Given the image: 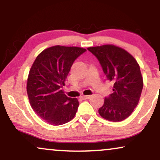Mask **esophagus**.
Returning <instances> with one entry per match:
<instances>
[{"mask_svg": "<svg viewBox=\"0 0 160 160\" xmlns=\"http://www.w3.org/2000/svg\"><path fill=\"white\" fill-rule=\"evenodd\" d=\"M91 97V95H81L80 98H81L82 100H86V99H89Z\"/></svg>", "mask_w": 160, "mask_h": 160, "instance_id": "34e87169", "label": "esophagus"}]
</instances>
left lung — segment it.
<instances>
[{"label":"left lung","mask_w":160,"mask_h":160,"mask_svg":"<svg viewBox=\"0 0 160 160\" xmlns=\"http://www.w3.org/2000/svg\"><path fill=\"white\" fill-rule=\"evenodd\" d=\"M98 60L113 93L104 98L99 114L112 122L124 120L131 115L140 99L143 78L135 58L125 49L113 45L87 49Z\"/></svg>","instance_id":"left-lung-1"}]
</instances>
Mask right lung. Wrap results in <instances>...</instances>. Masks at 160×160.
<instances>
[{
	"mask_svg": "<svg viewBox=\"0 0 160 160\" xmlns=\"http://www.w3.org/2000/svg\"><path fill=\"white\" fill-rule=\"evenodd\" d=\"M86 51L55 46L40 52L33 63L28 78V96L32 109L45 122L59 126L74 117L78 98L68 97L62 88L73 63Z\"/></svg>",
	"mask_w": 160,
	"mask_h": 160,
	"instance_id": "add662e5",
	"label": "right lung"
}]
</instances>
